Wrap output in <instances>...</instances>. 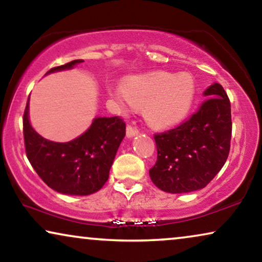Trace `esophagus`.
<instances>
[{"label": "esophagus", "instance_id": "1", "mask_svg": "<svg viewBox=\"0 0 262 262\" xmlns=\"http://www.w3.org/2000/svg\"><path fill=\"white\" fill-rule=\"evenodd\" d=\"M138 134H139V130L136 129V128L132 127V126H128L127 127V138L128 139L134 138V136H136Z\"/></svg>", "mask_w": 262, "mask_h": 262}]
</instances>
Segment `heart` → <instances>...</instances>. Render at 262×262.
Instances as JSON below:
<instances>
[{
	"label": "heart",
	"mask_w": 262,
	"mask_h": 262,
	"mask_svg": "<svg viewBox=\"0 0 262 262\" xmlns=\"http://www.w3.org/2000/svg\"><path fill=\"white\" fill-rule=\"evenodd\" d=\"M110 97L121 109L126 103L143 106V117L150 126L172 127L189 115L196 96V83L186 72L174 75L156 71L132 77L123 82L121 90L110 91Z\"/></svg>",
	"instance_id": "1"
}]
</instances>
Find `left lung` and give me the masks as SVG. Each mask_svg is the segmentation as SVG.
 <instances>
[{
  "instance_id": "left-lung-1",
  "label": "left lung",
  "mask_w": 262,
  "mask_h": 262,
  "mask_svg": "<svg viewBox=\"0 0 262 262\" xmlns=\"http://www.w3.org/2000/svg\"><path fill=\"white\" fill-rule=\"evenodd\" d=\"M200 110L174 129L154 136L158 159L149 169L154 185L168 193L205 187L226 164L230 149V102L222 85L213 83Z\"/></svg>"
}]
</instances>
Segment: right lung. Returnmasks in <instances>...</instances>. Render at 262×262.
I'll use <instances>...</instances> for the list:
<instances>
[{
	"mask_svg": "<svg viewBox=\"0 0 262 262\" xmlns=\"http://www.w3.org/2000/svg\"><path fill=\"white\" fill-rule=\"evenodd\" d=\"M84 60L76 59L51 69L50 73L68 71ZM126 135V124L117 116L95 117L91 126L68 142L42 138L29 121V97L24 114L26 154L43 183L70 196H88L101 190Z\"/></svg>",
	"mask_w": 262,
	"mask_h": 262,
	"instance_id": "1",
	"label": "right lung"
}]
</instances>
